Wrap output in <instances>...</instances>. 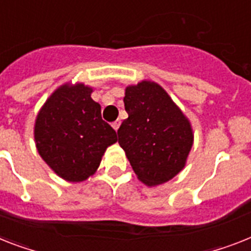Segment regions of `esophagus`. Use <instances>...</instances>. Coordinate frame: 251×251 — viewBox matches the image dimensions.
I'll return each mask as SVG.
<instances>
[{"label":"esophagus","mask_w":251,"mask_h":251,"mask_svg":"<svg viewBox=\"0 0 251 251\" xmlns=\"http://www.w3.org/2000/svg\"><path fill=\"white\" fill-rule=\"evenodd\" d=\"M111 126H113L114 129L118 130V128H119V126H121V122H119V121H115L113 124H111Z\"/></svg>","instance_id":"esophagus-1"}]
</instances>
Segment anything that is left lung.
<instances>
[{
  "mask_svg": "<svg viewBox=\"0 0 251 251\" xmlns=\"http://www.w3.org/2000/svg\"><path fill=\"white\" fill-rule=\"evenodd\" d=\"M123 101L128 118L118 129V142L142 183H165L186 165L194 144L191 123L155 82L128 86Z\"/></svg>",
  "mask_w": 251,
  "mask_h": 251,
  "instance_id": "obj_1",
  "label": "left lung"
}]
</instances>
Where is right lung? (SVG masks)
Masks as SVG:
<instances>
[{
  "label": "right lung",
  "mask_w": 251,
  "mask_h": 251,
  "mask_svg": "<svg viewBox=\"0 0 251 251\" xmlns=\"http://www.w3.org/2000/svg\"><path fill=\"white\" fill-rule=\"evenodd\" d=\"M92 91L83 83L63 84L36 118L38 154L65 181H86L97 171L106 149L118 141L115 130L102 121Z\"/></svg>",
  "instance_id": "1"
}]
</instances>
